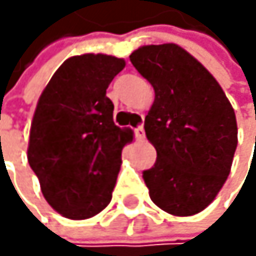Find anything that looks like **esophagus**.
Listing matches in <instances>:
<instances>
[{"label": "esophagus", "instance_id": "1", "mask_svg": "<svg viewBox=\"0 0 256 256\" xmlns=\"http://www.w3.org/2000/svg\"><path fill=\"white\" fill-rule=\"evenodd\" d=\"M135 136H136L138 141H142V140H144L146 132H144V127H142V126H138L136 129H135Z\"/></svg>", "mask_w": 256, "mask_h": 256}]
</instances>
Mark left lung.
<instances>
[{"mask_svg":"<svg viewBox=\"0 0 256 256\" xmlns=\"http://www.w3.org/2000/svg\"><path fill=\"white\" fill-rule=\"evenodd\" d=\"M130 61L155 90L144 120L156 149L154 167L142 172L150 200L170 215H195L230 174L238 144L234 107L208 68L174 42L142 46Z\"/></svg>","mask_w":256,"mask_h":256,"instance_id":"8db88e82","label":"left lung"}]
</instances>
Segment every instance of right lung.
Listing matches in <instances>:
<instances>
[{"instance_id":"obj_1","label":"right lung","mask_w":256,"mask_h":256,"mask_svg":"<svg viewBox=\"0 0 256 256\" xmlns=\"http://www.w3.org/2000/svg\"><path fill=\"white\" fill-rule=\"evenodd\" d=\"M124 66L102 54L72 56L38 100L27 160L46 201L66 218H92L112 200L122 147L134 132L114 122L106 90Z\"/></svg>"}]
</instances>
